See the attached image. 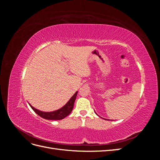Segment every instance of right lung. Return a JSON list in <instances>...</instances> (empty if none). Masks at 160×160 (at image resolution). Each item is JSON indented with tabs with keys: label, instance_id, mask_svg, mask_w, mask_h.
<instances>
[{
	"label": "right lung",
	"instance_id": "1",
	"mask_svg": "<svg viewBox=\"0 0 160 160\" xmlns=\"http://www.w3.org/2000/svg\"><path fill=\"white\" fill-rule=\"evenodd\" d=\"M77 95V91L70 99L68 102L65 104V106H63V107L61 108L60 109L52 111V112H43V111H41L35 108H34L31 105L30 106L38 115H39L40 117L42 118L50 120H60L66 118L67 115H69L71 113L72 109H73L74 102L75 101Z\"/></svg>",
	"mask_w": 160,
	"mask_h": 160
}]
</instances>
